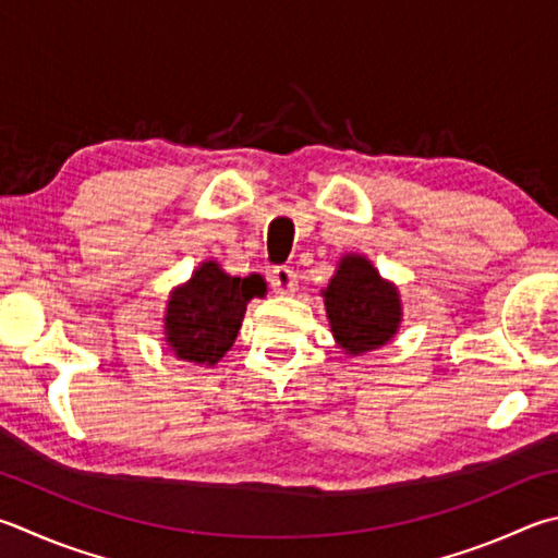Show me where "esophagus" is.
<instances>
[{
	"mask_svg": "<svg viewBox=\"0 0 558 558\" xmlns=\"http://www.w3.org/2000/svg\"><path fill=\"white\" fill-rule=\"evenodd\" d=\"M270 282H272V290H276L278 295H292L298 288V276H295V270L280 266L272 270Z\"/></svg>",
	"mask_w": 558,
	"mask_h": 558,
	"instance_id": "34e87169",
	"label": "esophagus"
}]
</instances>
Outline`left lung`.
Returning <instances> with one entry per match:
<instances>
[{
	"mask_svg": "<svg viewBox=\"0 0 558 558\" xmlns=\"http://www.w3.org/2000/svg\"><path fill=\"white\" fill-rule=\"evenodd\" d=\"M322 298L331 337L347 356H363L398 337L400 290L361 253H343Z\"/></svg>",
	"mask_w": 558,
	"mask_h": 558,
	"instance_id": "8db88e82",
	"label": "left lung"
}]
</instances>
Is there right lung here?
I'll return each instance as SVG.
<instances>
[{
	"instance_id": "1",
	"label": "right lung",
	"mask_w": 558,
	"mask_h": 558,
	"mask_svg": "<svg viewBox=\"0 0 558 558\" xmlns=\"http://www.w3.org/2000/svg\"><path fill=\"white\" fill-rule=\"evenodd\" d=\"M266 280L258 272L236 278L215 258L202 260L190 280L170 290L163 314L166 347L175 359L192 366H217L234 347L246 305L266 295Z\"/></svg>"
}]
</instances>
